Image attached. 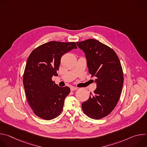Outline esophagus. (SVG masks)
Segmentation results:
<instances>
[{"label": "esophagus", "mask_w": 147, "mask_h": 147, "mask_svg": "<svg viewBox=\"0 0 147 147\" xmlns=\"http://www.w3.org/2000/svg\"><path fill=\"white\" fill-rule=\"evenodd\" d=\"M78 89L77 87H70V90L71 91H75V90H77Z\"/></svg>", "instance_id": "1"}]
</instances>
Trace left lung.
<instances>
[{
    "label": "left lung",
    "instance_id": "obj_1",
    "mask_svg": "<svg viewBox=\"0 0 147 147\" xmlns=\"http://www.w3.org/2000/svg\"><path fill=\"white\" fill-rule=\"evenodd\" d=\"M76 44L85 53L89 73L96 78V88L82 103V109L89 117L100 119L112 112L120 98L124 81L120 61L112 48L98 40Z\"/></svg>",
    "mask_w": 147,
    "mask_h": 147
}]
</instances>
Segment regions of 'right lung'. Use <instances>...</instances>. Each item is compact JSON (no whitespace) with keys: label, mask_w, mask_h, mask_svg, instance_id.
Here are the masks:
<instances>
[{"label":"right lung","mask_w":147,"mask_h":147,"mask_svg":"<svg viewBox=\"0 0 147 147\" xmlns=\"http://www.w3.org/2000/svg\"><path fill=\"white\" fill-rule=\"evenodd\" d=\"M77 47L75 42L51 41L35 48L28 57L23 75L26 97L35 115L52 120L61 112L70 89L52 81L57 76L61 57Z\"/></svg>","instance_id":"right-lung-1"}]
</instances>
